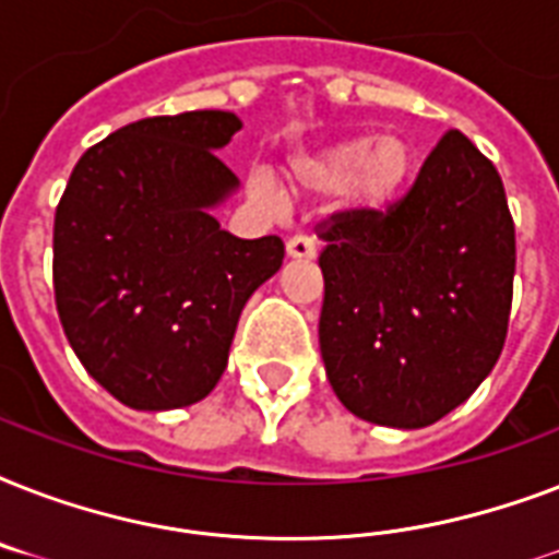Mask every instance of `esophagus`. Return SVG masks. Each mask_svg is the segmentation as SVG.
<instances>
[{"label": "esophagus", "instance_id": "esophagus-1", "mask_svg": "<svg viewBox=\"0 0 559 559\" xmlns=\"http://www.w3.org/2000/svg\"><path fill=\"white\" fill-rule=\"evenodd\" d=\"M287 258L293 261H313L316 258V240L310 235H293L287 240Z\"/></svg>", "mask_w": 559, "mask_h": 559}]
</instances>
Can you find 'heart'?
I'll return each instance as SVG.
<instances>
[{
  "label": "heart",
  "instance_id": "heart-1",
  "mask_svg": "<svg viewBox=\"0 0 559 559\" xmlns=\"http://www.w3.org/2000/svg\"><path fill=\"white\" fill-rule=\"evenodd\" d=\"M417 153L406 135L359 133L289 162L287 182L296 193L345 191V209L359 217L385 214L415 182ZM252 188L275 200L278 188L266 174H254Z\"/></svg>",
  "mask_w": 559,
  "mask_h": 559
}]
</instances>
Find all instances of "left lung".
I'll return each mask as SVG.
<instances>
[{"label": "left lung", "instance_id": "8db88e82", "mask_svg": "<svg viewBox=\"0 0 559 559\" xmlns=\"http://www.w3.org/2000/svg\"><path fill=\"white\" fill-rule=\"evenodd\" d=\"M319 348L342 406L424 429L461 406L502 354L516 237L493 162L459 130L385 214L322 226Z\"/></svg>", "mask_w": 559, "mask_h": 559}]
</instances>
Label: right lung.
<instances>
[{"label": "right lung", "instance_id": "add662e5", "mask_svg": "<svg viewBox=\"0 0 559 559\" xmlns=\"http://www.w3.org/2000/svg\"><path fill=\"white\" fill-rule=\"evenodd\" d=\"M235 112L142 118L74 165L55 214V301L66 340L104 389L139 412L209 397L246 301L284 243L240 240L214 209L237 191L217 159Z\"/></svg>", "mask_w": 559, "mask_h": 559}]
</instances>
